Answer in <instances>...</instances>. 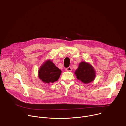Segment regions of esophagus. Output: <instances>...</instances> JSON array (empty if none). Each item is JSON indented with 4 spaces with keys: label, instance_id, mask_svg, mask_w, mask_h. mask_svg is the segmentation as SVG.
Here are the masks:
<instances>
[{
    "label": "esophagus",
    "instance_id": "1",
    "mask_svg": "<svg viewBox=\"0 0 126 126\" xmlns=\"http://www.w3.org/2000/svg\"><path fill=\"white\" fill-rule=\"evenodd\" d=\"M66 70L67 71H72V68L71 67H67L66 68Z\"/></svg>",
    "mask_w": 126,
    "mask_h": 126
}]
</instances>
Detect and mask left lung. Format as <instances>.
Masks as SVG:
<instances>
[{"label": "left lung", "instance_id": "8db88e82", "mask_svg": "<svg viewBox=\"0 0 126 126\" xmlns=\"http://www.w3.org/2000/svg\"><path fill=\"white\" fill-rule=\"evenodd\" d=\"M95 72L94 68L89 64L82 62L79 64L77 69L75 72L76 77L84 83H88L95 78Z\"/></svg>", "mask_w": 126, "mask_h": 126}]
</instances>
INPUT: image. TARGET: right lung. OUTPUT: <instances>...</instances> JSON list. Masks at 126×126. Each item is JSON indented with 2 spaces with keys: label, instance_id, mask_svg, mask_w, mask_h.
<instances>
[{
  "label": "right lung",
  "instance_id": "1",
  "mask_svg": "<svg viewBox=\"0 0 126 126\" xmlns=\"http://www.w3.org/2000/svg\"><path fill=\"white\" fill-rule=\"evenodd\" d=\"M61 73V70L52 61L48 60L40 68L39 71V77L45 83H53L58 80Z\"/></svg>",
  "mask_w": 126,
  "mask_h": 126
}]
</instances>
